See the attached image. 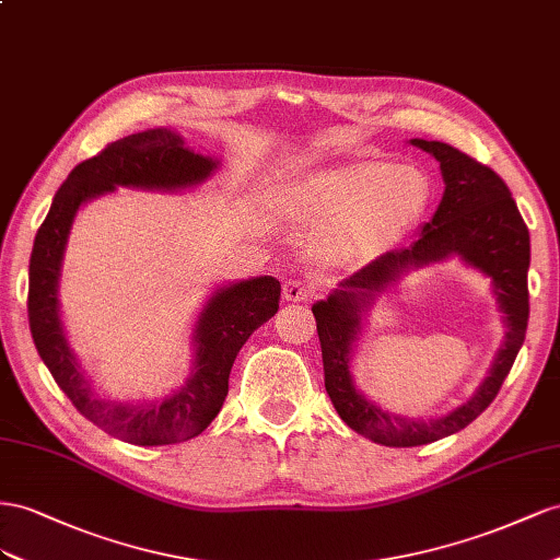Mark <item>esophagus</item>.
Segmentation results:
<instances>
[{
    "mask_svg": "<svg viewBox=\"0 0 560 560\" xmlns=\"http://www.w3.org/2000/svg\"><path fill=\"white\" fill-rule=\"evenodd\" d=\"M312 285L300 281V279H289L283 283V298L291 300V302H302V300H310L312 298Z\"/></svg>",
    "mask_w": 560,
    "mask_h": 560,
    "instance_id": "obj_1",
    "label": "esophagus"
}]
</instances>
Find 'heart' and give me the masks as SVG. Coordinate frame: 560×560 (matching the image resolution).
<instances>
[{
	"mask_svg": "<svg viewBox=\"0 0 560 560\" xmlns=\"http://www.w3.org/2000/svg\"><path fill=\"white\" fill-rule=\"evenodd\" d=\"M427 199L420 171L363 159L307 175L293 189L291 211L310 228H326L318 250L342 262L396 242L420 218Z\"/></svg>",
	"mask_w": 560,
	"mask_h": 560,
	"instance_id": "heart-1",
	"label": "heart"
}]
</instances>
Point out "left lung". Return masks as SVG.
I'll return each instance as SVG.
<instances>
[{"label": "left lung", "mask_w": 560, "mask_h": 560, "mask_svg": "<svg viewBox=\"0 0 560 560\" xmlns=\"http://www.w3.org/2000/svg\"><path fill=\"white\" fill-rule=\"evenodd\" d=\"M434 154L441 164L445 191L431 222L408 248H396L342 281L340 291L312 307L324 357V380L340 418L357 434L389 448H412L455 434L474 422L498 396L504 377L516 361L530 316L528 267L530 234L511 199L506 183L490 166L459 152L448 142L410 140ZM459 254L493 279L505 312L508 340L491 375L474 399L436 421H408L380 411L355 392L348 375V349L358 331L360 307L368 304L401 273Z\"/></svg>", "instance_id": "1"}]
</instances>
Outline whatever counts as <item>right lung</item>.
Here are the masks:
<instances>
[{
	"label": "right lung",
	"instance_id": "right-lung-1",
	"mask_svg": "<svg viewBox=\"0 0 560 560\" xmlns=\"http://www.w3.org/2000/svg\"><path fill=\"white\" fill-rule=\"evenodd\" d=\"M215 166L211 156L187 150L185 140L168 129L126 136L70 171L35 236L27 291L32 340L72 406L109 436L136 445H168L199 436L225 401L238 349L255 328L277 314L281 285L275 277H258L220 289L209 300L195 335V371L173 396L142 406L101 401L91 394L89 382L79 371L58 314L60 260L72 220L84 201L105 195L117 185L180 189L206 180Z\"/></svg>",
	"mask_w": 560,
	"mask_h": 560
}]
</instances>
